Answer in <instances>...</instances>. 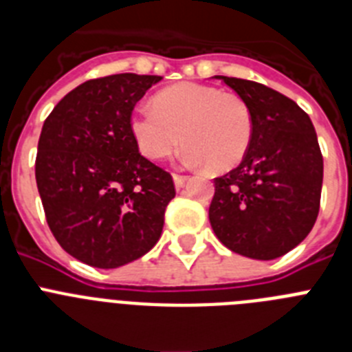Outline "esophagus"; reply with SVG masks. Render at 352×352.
Wrapping results in <instances>:
<instances>
[{
  "mask_svg": "<svg viewBox=\"0 0 352 352\" xmlns=\"http://www.w3.org/2000/svg\"><path fill=\"white\" fill-rule=\"evenodd\" d=\"M174 178V185H176V188H182L183 185H185V182L188 179V176H185V174H173Z\"/></svg>",
  "mask_w": 352,
  "mask_h": 352,
  "instance_id": "esophagus-1",
  "label": "esophagus"
}]
</instances>
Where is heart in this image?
Returning a JSON list of instances; mask_svg holds the SVG:
<instances>
[{"instance_id":"b5f03b06","label":"heart","mask_w":352,"mask_h":352,"mask_svg":"<svg viewBox=\"0 0 352 352\" xmlns=\"http://www.w3.org/2000/svg\"><path fill=\"white\" fill-rule=\"evenodd\" d=\"M151 107L135 109L129 121L133 142L148 160L170 157L183 142L188 164L223 173L248 153L254 116L238 93L183 82L158 91Z\"/></svg>"}]
</instances>
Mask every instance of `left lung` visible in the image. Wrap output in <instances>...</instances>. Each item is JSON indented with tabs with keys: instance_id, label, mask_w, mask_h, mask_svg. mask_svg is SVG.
I'll return each mask as SVG.
<instances>
[{
	"instance_id": "8db88e82",
	"label": "left lung",
	"mask_w": 352,
	"mask_h": 352,
	"mask_svg": "<svg viewBox=\"0 0 352 352\" xmlns=\"http://www.w3.org/2000/svg\"><path fill=\"white\" fill-rule=\"evenodd\" d=\"M241 95L254 138L236 169L214 178L210 222L229 250L270 261L300 245L319 214L322 153L309 114L282 93L217 76Z\"/></svg>"
}]
</instances>
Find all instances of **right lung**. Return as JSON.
Wrapping results in <instances>:
<instances>
[{"instance_id": "1", "label": "right lung", "mask_w": 352, "mask_h": 352, "mask_svg": "<svg viewBox=\"0 0 352 352\" xmlns=\"http://www.w3.org/2000/svg\"><path fill=\"white\" fill-rule=\"evenodd\" d=\"M160 76L91 79L43 121L35 176L45 220L72 257L95 268L139 259L162 234L174 182L139 153L132 111Z\"/></svg>"}]
</instances>
